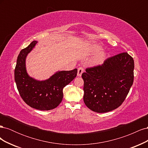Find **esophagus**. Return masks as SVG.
Returning <instances> with one entry per match:
<instances>
[{"mask_svg":"<svg viewBox=\"0 0 148 148\" xmlns=\"http://www.w3.org/2000/svg\"><path fill=\"white\" fill-rule=\"evenodd\" d=\"M83 72H84V69L82 68V67H79V68H78V73H77L78 77H81Z\"/></svg>","mask_w":148,"mask_h":148,"instance_id":"34e87169","label":"esophagus"}]
</instances>
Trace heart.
<instances>
[{
	"mask_svg": "<svg viewBox=\"0 0 148 148\" xmlns=\"http://www.w3.org/2000/svg\"><path fill=\"white\" fill-rule=\"evenodd\" d=\"M102 47L97 44H92L88 47L89 53L91 55L96 54L91 60V64L93 66L101 65L105 60L107 54L104 51H101Z\"/></svg>",
	"mask_w": 148,
	"mask_h": 148,
	"instance_id": "b5f03b06",
	"label": "heart"
}]
</instances>
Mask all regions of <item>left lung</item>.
Here are the masks:
<instances>
[{"instance_id":"obj_1","label":"left lung","mask_w":148,"mask_h":148,"mask_svg":"<svg viewBox=\"0 0 148 148\" xmlns=\"http://www.w3.org/2000/svg\"><path fill=\"white\" fill-rule=\"evenodd\" d=\"M133 70V59L127 52L108 58L101 65L86 69L82 74L85 105L97 113L117 109L132 86Z\"/></svg>"}]
</instances>
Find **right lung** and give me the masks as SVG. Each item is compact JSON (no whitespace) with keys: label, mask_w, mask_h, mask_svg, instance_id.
Segmentation results:
<instances>
[{"label":"right lung","mask_w":148,"mask_h":148,"mask_svg":"<svg viewBox=\"0 0 148 148\" xmlns=\"http://www.w3.org/2000/svg\"><path fill=\"white\" fill-rule=\"evenodd\" d=\"M38 43L33 41L22 49L17 58L15 69V81L20 96L31 107L40 110L55 109L63 99V89L75 79L77 69L57 71L45 80L30 77L26 68V59Z\"/></svg>","instance_id":"right-lung-1"}]
</instances>
